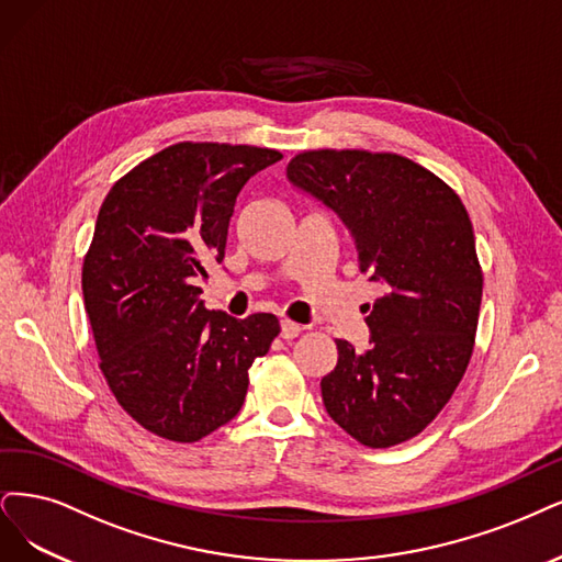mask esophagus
<instances>
[{
  "mask_svg": "<svg viewBox=\"0 0 562 562\" xmlns=\"http://www.w3.org/2000/svg\"><path fill=\"white\" fill-rule=\"evenodd\" d=\"M301 330H303V326L296 324V322H289V319H282V322H280V336H282L284 340L296 338V336L301 334Z\"/></svg>",
  "mask_w": 562,
  "mask_h": 562,
  "instance_id": "34e87169",
  "label": "esophagus"
}]
</instances>
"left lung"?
Here are the masks:
<instances>
[{
  "label": "left lung",
  "instance_id": "8db88e82",
  "mask_svg": "<svg viewBox=\"0 0 562 562\" xmlns=\"http://www.w3.org/2000/svg\"><path fill=\"white\" fill-rule=\"evenodd\" d=\"M286 178L342 220L359 270L382 289L366 305L370 349L336 340L322 380L328 417L366 447L401 445L438 417L472 357L484 276L465 205L393 153L307 150Z\"/></svg>",
  "mask_w": 562,
  "mask_h": 562
}]
</instances>
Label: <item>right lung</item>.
Segmentation results:
<instances>
[{
    "label": "right lung",
    "instance_id": "add662e5",
    "mask_svg": "<svg viewBox=\"0 0 562 562\" xmlns=\"http://www.w3.org/2000/svg\"><path fill=\"white\" fill-rule=\"evenodd\" d=\"M278 150L176 143L103 199L82 261L99 368L130 417L164 440L196 442L243 407L247 370L280 334L270 313L205 310L196 278L222 261L243 184Z\"/></svg>",
    "mask_w": 562,
    "mask_h": 562
}]
</instances>
